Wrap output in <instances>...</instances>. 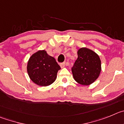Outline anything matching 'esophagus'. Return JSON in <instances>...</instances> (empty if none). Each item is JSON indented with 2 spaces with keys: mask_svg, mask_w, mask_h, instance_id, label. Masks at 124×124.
Listing matches in <instances>:
<instances>
[{
  "mask_svg": "<svg viewBox=\"0 0 124 124\" xmlns=\"http://www.w3.org/2000/svg\"><path fill=\"white\" fill-rule=\"evenodd\" d=\"M60 66H61V67L62 68H64L65 67V63H62L60 64Z\"/></svg>",
  "mask_w": 124,
  "mask_h": 124,
  "instance_id": "34e87169",
  "label": "esophagus"
}]
</instances>
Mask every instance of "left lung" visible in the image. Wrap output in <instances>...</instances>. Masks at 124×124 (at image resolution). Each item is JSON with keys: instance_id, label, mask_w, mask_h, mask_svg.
Segmentation results:
<instances>
[{"instance_id": "obj_1", "label": "left lung", "mask_w": 124, "mask_h": 124, "mask_svg": "<svg viewBox=\"0 0 124 124\" xmlns=\"http://www.w3.org/2000/svg\"><path fill=\"white\" fill-rule=\"evenodd\" d=\"M72 69L74 80L79 84L88 86L97 80L101 71V61L98 54L90 49L81 47Z\"/></svg>"}]
</instances>
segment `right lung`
Returning <instances> with one entry per match:
<instances>
[{"label":"right lung","instance_id":"add662e5","mask_svg":"<svg viewBox=\"0 0 124 124\" xmlns=\"http://www.w3.org/2000/svg\"><path fill=\"white\" fill-rule=\"evenodd\" d=\"M26 69L29 77L33 83L41 86H47L55 81L61 67L46 51L39 50L30 57Z\"/></svg>","mask_w":124,"mask_h":124}]
</instances>
